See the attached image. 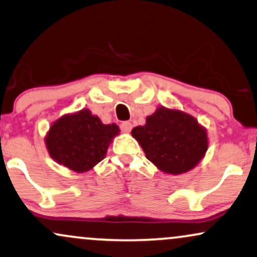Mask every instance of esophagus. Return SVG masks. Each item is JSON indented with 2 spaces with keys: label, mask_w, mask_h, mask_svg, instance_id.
Segmentation results:
<instances>
[{
  "label": "esophagus",
  "mask_w": 257,
  "mask_h": 257,
  "mask_svg": "<svg viewBox=\"0 0 257 257\" xmlns=\"http://www.w3.org/2000/svg\"><path fill=\"white\" fill-rule=\"evenodd\" d=\"M132 128V123L130 121H123L120 123V130L123 132V134H128Z\"/></svg>",
  "instance_id": "esophagus-1"
}]
</instances>
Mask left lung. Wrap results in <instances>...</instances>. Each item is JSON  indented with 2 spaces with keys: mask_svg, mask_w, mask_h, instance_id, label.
Segmentation results:
<instances>
[{
  "mask_svg": "<svg viewBox=\"0 0 257 257\" xmlns=\"http://www.w3.org/2000/svg\"><path fill=\"white\" fill-rule=\"evenodd\" d=\"M147 159L165 173H185L203 159L208 149L207 131L197 119L182 110L159 107L146 125L132 130Z\"/></svg>",
  "mask_w": 257,
  "mask_h": 257,
  "instance_id": "8db88e82",
  "label": "left lung"
}]
</instances>
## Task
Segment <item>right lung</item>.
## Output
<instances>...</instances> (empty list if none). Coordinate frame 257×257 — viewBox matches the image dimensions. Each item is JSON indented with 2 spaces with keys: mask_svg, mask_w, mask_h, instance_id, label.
Returning a JSON list of instances; mask_svg holds the SVG:
<instances>
[{
  "mask_svg": "<svg viewBox=\"0 0 257 257\" xmlns=\"http://www.w3.org/2000/svg\"><path fill=\"white\" fill-rule=\"evenodd\" d=\"M119 132L116 123L104 125L89 109H81L57 119L48 131L45 146L57 164L84 173L104 159Z\"/></svg>",
  "mask_w": 257,
  "mask_h": 257,
  "instance_id": "1",
  "label": "right lung"
}]
</instances>
